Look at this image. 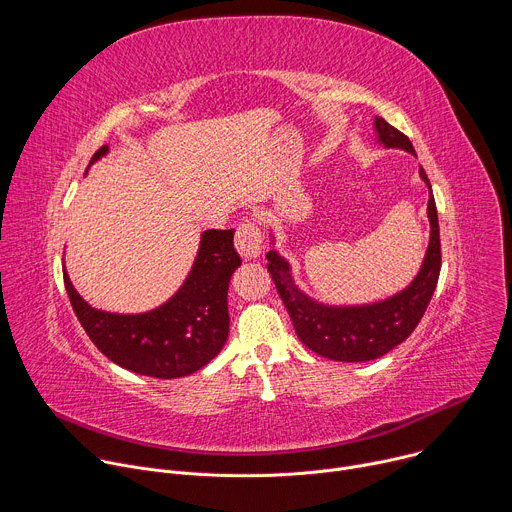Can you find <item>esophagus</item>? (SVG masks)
Returning a JSON list of instances; mask_svg holds the SVG:
<instances>
[{
	"label": "esophagus",
	"mask_w": 512,
	"mask_h": 512,
	"mask_svg": "<svg viewBox=\"0 0 512 512\" xmlns=\"http://www.w3.org/2000/svg\"><path fill=\"white\" fill-rule=\"evenodd\" d=\"M235 247L245 259H255L263 251V235L253 221H243L235 233Z\"/></svg>",
	"instance_id": "obj_1"
}]
</instances>
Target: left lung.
<instances>
[{"mask_svg":"<svg viewBox=\"0 0 512 512\" xmlns=\"http://www.w3.org/2000/svg\"><path fill=\"white\" fill-rule=\"evenodd\" d=\"M375 129L385 148H399L415 156L409 137L389 125L385 119L375 117ZM419 176L429 188V245L415 279L393 298L367 306L318 304L294 283L289 263L275 251L267 253V271L275 281L277 294L287 308L291 324H294L298 338L316 354L338 362L375 360L409 338L423 318L435 291L437 277H440L442 245L437 208L423 168H419Z\"/></svg>","mask_w":512,"mask_h":512,"instance_id":"left-lung-1","label":"left lung"}]
</instances>
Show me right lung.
<instances>
[{
	"mask_svg": "<svg viewBox=\"0 0 512 512\" xmlns=\"http://www.w3.org/2000/svg\"><path fill=\"white\" fill-rule=\"evenodd\" d=\"M107 152L109 148L103 145L91 164ZM233 235L235 229L204 231L186 281L166 304L152 312L95 310L72 287L64 269L70 306L93 344L119 367L156 379L192 375L221 352L229 336L227 291L231 275L241 265Z\"/></svg>",
	"mask_w": 512,
	"mask_h": 512,
	"instance_id": "1",
	"label": "right lung"
}]
</instances>
